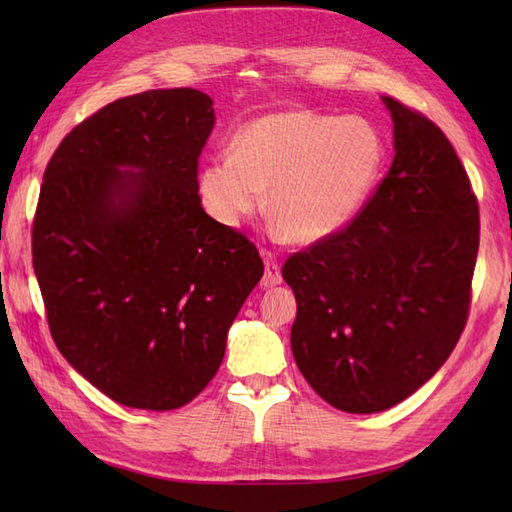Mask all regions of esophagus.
Wrapping results in <instances>:
<instances>
[{"label": "esophagus", "instance_id": "obj_1", "mask_svg": "<svg viewBox=\"0 0 512 512\" xmlns=\"http://www.w3.org/2000/svg\"><path fill=\"white\" fill-rule=\"evenodd\" d=\"M264 266H266V273L262 279V286L264 288L279 286L281 284V268H279V262L273 253H264Z\"/></svg>", "mask_w": 512, "mask_h": 512}]
</instances>
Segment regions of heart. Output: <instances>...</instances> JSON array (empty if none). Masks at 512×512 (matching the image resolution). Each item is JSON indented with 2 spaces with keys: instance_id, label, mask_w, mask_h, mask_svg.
<instances>
[{
  "instance_id": "heart-1",
  "label": "heart",
  "mask_w": 512,
  "mask_h": 512,
  "mask_svg": "<svg viewBox=\"0 0 512 512\" xmlns=\"http://www.w3.org/2000/svg\"><path fill=\"white\" fill-rule=\"evenodd\" d=\"M383 162L385 140L365 118L286 110L248 123L233 154L202 167L198 187L204 209L226 226L253 215L268 189V215L279 231L314 244L354 220Z\"/></svg>"
}]
</instances>
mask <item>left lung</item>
Returning <instances> with one entry per match:
<instances>
[{
	"label": "left lung",
	"instance_id": "8db88e82",
	"mask_svg": "<svg viewBox=\"0 0 512 512\" xmlns=\"http://www.w3.org/2000/svg\"><path fill=\"white\" fill-rule=\"evenodd\" d=\"M394 162L343 231L288 257L299 372L332 407L376 413L438 372L469 319L480 209L442 129L383 96Z\"/></svg>",
	"mask_w": 512,
	"mask_h": 512
}]
</instances>
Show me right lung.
Returning <instances> with one entry per match:
<instances>
[{
    "label": "right lung",
    "mask_w": 512,
    "mask_h": 512,
    "mask_svg": "<svg viewBox=\"0 0 512 512\" xmlns=\"http://www.w3.org/2000/svg\"><path fill=\"white\" fill-rule=\"evenodd\" d=\"M215 112L200 90H149L85 118L54 151L32 222L50 334L125 407L187 405L264 275L253 242L202 209Z\"/></svg>",
    "instance_id": "right-lung-1"
}]
</instances>
